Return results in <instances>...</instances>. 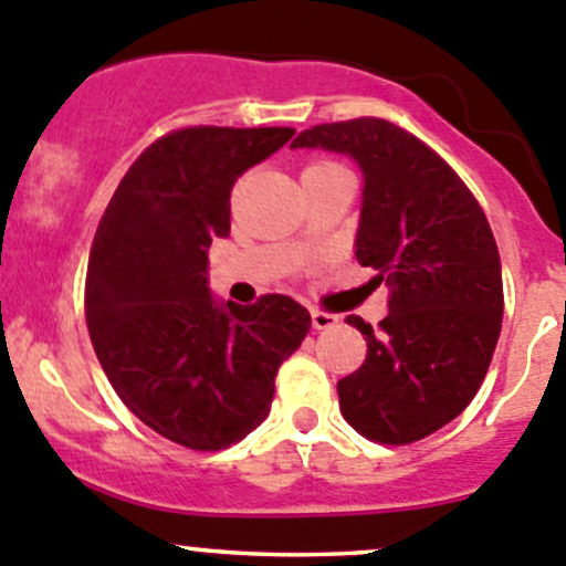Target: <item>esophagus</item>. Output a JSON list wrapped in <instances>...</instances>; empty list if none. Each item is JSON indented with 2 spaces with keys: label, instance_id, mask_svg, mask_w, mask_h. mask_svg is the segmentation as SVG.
Wrapping results in <instances>:
<instances>
[{
  "label": "esophagus",
  "instance_id": "esophagus-1",
  "mask_svg": "<svg viewBox=\"0 0 566 566\" xmlns=\"http://www.w3.org/2000/svg\"><path fill=\"white\" fill-rule=\"evenodd\" d=\"M339 323L337 315H332V312H323V310H312V328H317V332H326V328H334Z\"/></svg>",
  "mask_w": 566,
  "mask_h": 566
}]
</instances>
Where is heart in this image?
Listing matches in <instances>:
<instances>
[{"label":"heart","instance_id":"heart-1","mask_svg":"<svg viewBox=\"0 0 566 566\" xmlns=\"http://www.w3.org/2000/svg\"><path fill=\"white\" fill-rule=\"evenodd\" d=\"M326 166H334V163H312V166L306 168V171H315V168H326Z\"/></svg>","mask_w":566,"mask_h":566}]
</instances>
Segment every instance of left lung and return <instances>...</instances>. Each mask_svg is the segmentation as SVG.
Returning <instances> with one entry per match:
<instances>
[{
    "label": "left lung",
    "instance_id": "8db88e82",
    "mask_svg": "<svg viewBox=\"0 0 566 566\" xmlns=\"http://www.w3.org/2000/svg\"><path fill=\"white\" fill-rule=\"evenodd\" d=\"M295 149L343 151L365 174L356 260L387 282L389 315L359 370L339 378V409L365 440L411 446L475 398L503 321L501 254L484 210L420 137L384 118L317 124Z\"/></svg>",
    "mask_w": 566,
    "mask_h": 566
}]
</instances>
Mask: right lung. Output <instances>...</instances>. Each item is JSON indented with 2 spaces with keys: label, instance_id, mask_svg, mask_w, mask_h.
Here are the masks:
<instances>
[{
  "label": "right lung",
  "instance_id": "right-lung-1",
  "mask_svg": "<svg viewBox=\"0 0 566 566\" xmlns=\"http://www.w3.org/2000/svg\"><path fill=\"white\" fill-rule=\"evenodd\" d=\"M293 132L185 126L157 137L120 179L93 238V350L132 415L190 451H223L265 420L279 367L312 326L290 295L221 306L207 287L212 238L232 227V185Z\"/></svg>",
  "mask_w": 566,
  "mask_h": 566
}]
</instances>
